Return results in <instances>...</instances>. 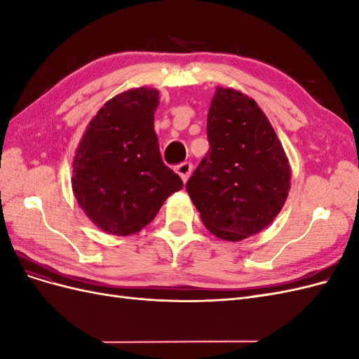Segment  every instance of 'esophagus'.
Instances as JSON below:
<instances>
[{
	"label": "esophagus",
	"mask_w": 359,
	"mask_h": 359,
	"mask_svg": "<svg viewBox=\"0 0 359 359\" xmlns=\"http://www.w3.org/2000/svg\"><path fill=\"white\" fill-rule=\"evenodd\" d=\"M191 169H193V166H191V163H190V161L180 163V165L175 168L177 173H178V175L181 177V180H182L184 182H186V181L189 180L190 173H191Z\"/></svg>",
	"instance_id": "34e87169"
}]
</instances>
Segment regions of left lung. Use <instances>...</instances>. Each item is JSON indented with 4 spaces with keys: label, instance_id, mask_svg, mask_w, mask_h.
I'll return each instance as SVG.
<instances>
[{
    "label": "left lung",
    "instance_id": "1",
    "mask_svg": "<svg viewBox=\"0 0 359 359\" xmlns=\"http://www.w3.org/2000/svg\"><path fill=\"white\" fill-rule=\"evenodd\" d=\"M210 149L186 184L203 224L224 241L266 227L283 208L290 168L280 140L255 100L217 88L206 121Z\"/></svg>",
    "mask_w": 359,
    "mask_h": 359
}]
</instances>
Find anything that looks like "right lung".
I'll return each mask as SVG.
<instances>
[{"label": "right lung", "instance_id": "add662e5", "mask_svg": "<svg viewBox=\"0 0 359 359\" xmlns=\"http://www.w3.org/2000/svg\"><path fill=\"white\" fill-rule=\"evenodd\" d=\"M157 106V90L118 94L93 118L76 151L72 178L76 201L107 233L139 232L184 186L161 160L154 132Z\"/></svg>", "mask_w": 359, "mask_h": 359}]
</instances>
